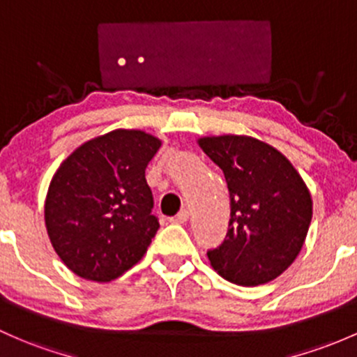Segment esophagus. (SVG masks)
I'll list each match as a JSON object with an SVG mask.
<instances>
[{
  "mask_svg": "<svg viewBox=\"0 0 357 357\" xmlns=\"http://www.w3.org/2000/svg\"><path fill=\"white\" fill-rule=\"evenodd\" d=\"M187 220H189V211H187V209H182V211H180V213L177 214V216L170 218L172 223H175V225H183V223H187Z\"/></svg>",
  "mask_w": 357,
  "mask_h": 357,
  "instance_id": "esophagus-1",
  "label": "esophagus"
}]
</instances>
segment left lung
<instances>
[{
	"label": "left lung",
	"instance_id": "1",
	"mask_svg": "<svg viewBox=\"0 0 357 357\" xmlns=\"http://www.w3.org/2000/svg\"><path fill=\"white\" fill-rule=\"evenodd\" d=\"M197 143L223 170L231 201L226 240L208 252L211 266L235 284H266L301 252L313 214L308 187L281 151L252 136Z\"/></svg>",
	"mask_w": 357,
	"mask_h": 357
}]
</instances>
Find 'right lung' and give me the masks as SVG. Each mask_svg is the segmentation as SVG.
I'll use <instances>...</instances> for the list:
<instances>
[{
  "mask_svg": "<svg viewBox=\"0 0 357 357\" xmlns=\"http://www.w3.org/2000/svg\"><path fill=\"white\" fill-rule=\"evenodd\" d=\"M162 141L116 129L86 141L59 165L45 195L49 240L64 266L110 282L146 254L160 223L144 170Z\"/></svg>",
  "mask_w": 357,
  "mask_h": 357,
  "instance_id": "add662e5",
  "label": "right lung"
}]
</instances>
